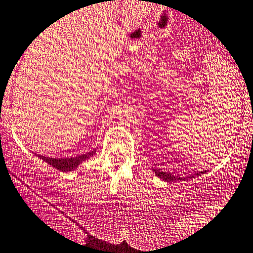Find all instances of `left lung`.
<instances>
[{
  "instance_id": "obj_1",
  "label": "left lung",
  "mask_w": 253,
  "mask_h": 253,
  "mask_svg": "<svg viewBox=\"0 0 253 253\" xmlns=\"http://www.w3.org/2000/svg\"><path fill=\"white\" fill-rule=\"evenodd\" d=\"M153 171H154V173H156V175L158 176V178L163 179L164 181H168V183H171V181H176V180H185V179L194 178V176L200 175V173H195V174H193V175H190V176H186V178H180V176L173 175V174L166 173V171L158 170V169H153ZM203 173H204V171H202V174Z\"/></svg>"
}]
</instances>
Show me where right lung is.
<instances>
[{
    "instance_id": "right-lung-1",
    "label": "right lung",
    "mask_w": 253,
    "mask_h": 253,
    "mask_svg": "<svg viewBox=\"0 0 253 253\" xmlns=\"http://www.w3.org/2000/svg\"><path fill=\"white\" fill-rule=\"evenodd\" d=\"M92 154H95V151L87 152V153L82 154V156L78 157H70V158H50V157H44V156H38L41 157V159H43L45 163H48L49 166L54 167L58 170L61 171H72L74 169H77L80 166V163H83L84 161L89 159L90 157H92Z\"/></svg>"
}]
</instances>
